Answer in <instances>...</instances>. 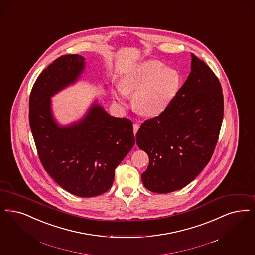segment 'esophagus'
<instances>
[{
	"mask_svg": "<svg viewBox=\"0 0 255 255\" xmlns=\"http://www.w3.org/2000/svg\"><path fill=\"white\" fill-rule=\"evenodd\" d=\"M133 133L135 134L136 132H137V130H138V128H139V124L138 123H133Z\"/></svg>",
	"mask_w": 255,
	"mask_h": 255,
	"instance_id": "1",
	"label": "esophagus"
}]
</instances>
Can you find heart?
<instances>
[{
	"instance_id": "obj_1",
	"label": "heart",
	"mask_w": 255,
	"mask_h": 255,
	"mask_svg": "<svg viewBox=\"0 0 255 255\" xmlns=\"http://www.w3.org/2000/svg\"><path fill=\"white\" fill-rule=\"evenodd\" d=\"M179 72L165 67L162 61H141L127 72L119 89L118 101L126 102V95H133L132 104L144 116H156L168 107L180 86Z\"/></svg>"
}]
</instances>
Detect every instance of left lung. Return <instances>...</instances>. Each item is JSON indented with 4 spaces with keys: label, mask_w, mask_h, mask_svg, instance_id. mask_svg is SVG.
<instances>
[{
    "label": "left lung",
    "mask_w": 255,
    "mask_h": 255,
    "mask_svg": "<svg viewBox=\"0 0 255 255\" xmlns=\"http://www.w3.org/2000/svg\"><path fill=\"white\" fill-rule=\"evenodd\" d=\"M191 57V73L172 102L136 132V144L150 160L143 185L153 193L168 194L191 183L209 163L218 139L222 87L204 61Z\"/></svg>",
    "instance_id": "8db88e82"
}]
</instances>
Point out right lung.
<instances>
[{"label":"right lung","mask_w":255,"mask_h":255,"mask_svg":"<svg viewBox=\"0 0 255 255\" xmlns=\"http://www.w3.org/2000/svg\"><path fill=\"white\" fill-rule=\"evenodd\" d=\"M84 69L82 56L63 55L41 72L31 91L29 123L45 171L70 194L92 197L111 188L134 136L132 122L109 115L97 99L79 121L57 122L52 97L78 82Z\"/></svg>","instance_id":"1"}]
</instances>
